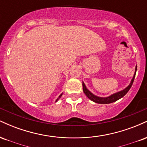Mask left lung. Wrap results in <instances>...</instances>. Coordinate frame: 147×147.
Instances as JSON below:
<instances>
[{"label": "left lung", "mask_w": 147, "mask_h": 147, "mask_svg": "<svg viewBox=\"0 0 147 147\" xmlns=\"http://www.w3.org/2000/svg\"><path fill=\"white\" fill-rule=\"evenodd\" d=\"M136 71H137V65L136 66V69H135V73L133 75V77L131 81V83L129 84L127 87H126L125 88L123 89V90L119 91V92H115V93L112 94V95L108 96V97H99V96H97L95 95H94L92 92H91L87 88V87L86 86L85 84L84 83V82H82V86H83V91L85 93V95L87 96L88 98L89 99H90L91 101L92 102L97 103V104H111V103L115 102L116 101L118 100V99H121L122 97H124V95L129 92V90L131 88V87L132 86L133 81H134L135 79V76H136Z\"/></svg>", "instance_id": "1"}]
</instances>
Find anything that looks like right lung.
Wrapping results in <instances>:
<instances>
[{"label": "right lung", "instance_id": "right-lung-1", "mask_svg": "<svg viewBox=\"0 0 147 147\" xmlns=\"http://www.w3.org/2000/svg\"><path fill=\"white\" fill-rule=\"evenodd\" d=\"M62 95H63V93H61V95H60L59 96V97H58V98H57V99H56V101H55V102H57V101H58V100H59V99L61 98V96H62Z\"/></svg>", "mask_w": 147, "mask_h": 147}]
</instances>
